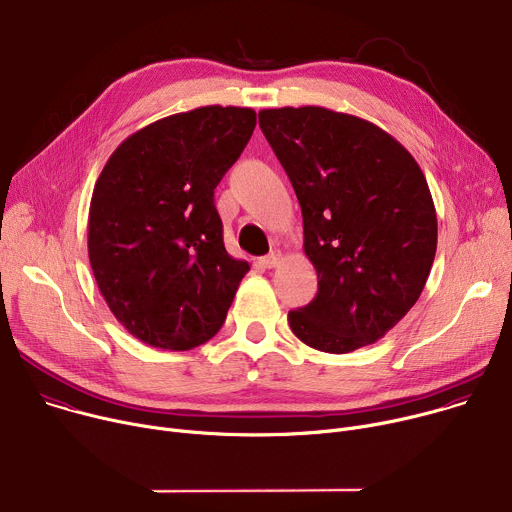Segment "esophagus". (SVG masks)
<instances>
[{"instance_id":"1","label":"esophagus","mask_w":512,"mask_h":512,"mask_svg":"<svg viewBox=\"0 0 512 512\" xmlns=\"http://www.w3.org/2000/svg\"><path fill=\"white\" fill-rule=\"evenodd\" d=\"M280 261H282V251H271L269 255L261 257V265L267 267V269L277 267V265H280Z\"/></svg>"}]
</instances>
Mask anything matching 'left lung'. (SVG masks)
<instances>
[{"mask_svg":"<svg viewBox=\"0 0 512 512\" xmlns=\"http://www.w3.org/2000/svg\"><path fill=\"white\" fill-rule=\"evenodd\" d=\"M259 126L286 169L304 220L316 298L290 310L312 349L376 343L421 296L437 251V214L414 157L380 126L320 106L271 108Z\"/></svg>","mask_w":512,"mask_h":512,"instance_id":"left-lung-1","label":"left lung"}]
</instances>
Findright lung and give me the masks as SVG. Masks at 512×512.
<instances>
[{
	"label": "right lung",
	"instance_id": "1",
	"mask_svg": "<svg viewBox=\"0 0 512 512\" xmlns=\"http://www.w3.org/2000/svg\"><path fill=\"white\" fill-rule=\"evenodd\" d=\"M255 124V110L235 106L161 118L130 134L96 181L91 271L118 322L151 347L210 341L249 271L224 249L214 188Z\"/></svg>",
	"mask_w": 512,
	"mask_h": 512
}]
</instances>
